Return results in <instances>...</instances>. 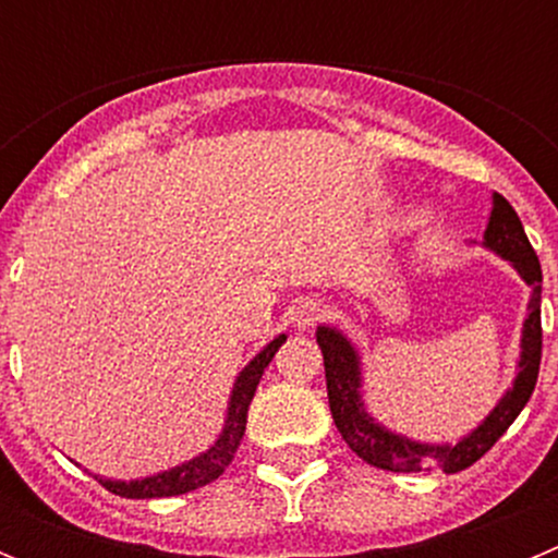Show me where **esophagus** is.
I'll use <instances>...</instances> for the list:
<instances>
[{"label":"esophagus","instance_id":"esophagus-1","mask_svg":"<svg viewBox=\"0 0 558 558\" xmlns=\"http://www.w3.org/2000/svg\"><path fill=\"white\" fill-rule=\"evenodd\" d=\"M327 315V304L318 302V299H299V302L290 307V324L295 329H310L322 322Z\"/></svg>","mask_w":558,"mask_h":558}]
</instances>
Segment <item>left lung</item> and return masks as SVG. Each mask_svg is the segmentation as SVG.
I'll return each mask as SVG.
<instances>
[{
    "instance_id": "obj_1",
    "label": "left lung",
    "mask_w": 558,
    "mask_h": 558,
    "mask_svg": "<svg viewBox=\"0 0 558 558\" xmlns=\"http://www.w3.org/2000/svg\"><path fill=\"white\" fill-rule=\"evenodd\" d=\"M483 245L509 259L517 268V274L525 279L531 288L529 318L522 324V352H520V372H517L514 388L506 391V397L495 405V411L483 418L481 425L463 436L458 445H422L408 436L391 433L379 422H374L366 413V405L360 399V357L352 340H347L338 329L318 327L315 338L324 354V372H327V397L329 411H332L335 427L340 430L349 450L357 452L360 458L377 470L388 472H461L466 466L483 458L495 447L497 438L509 430V425L520 416L525 402L531 399L539 377V360H542V268L539 256L531 248L525 229L517 218L514 206L497 195L492 198V215Z\"/></svg>"
}]
</instances>
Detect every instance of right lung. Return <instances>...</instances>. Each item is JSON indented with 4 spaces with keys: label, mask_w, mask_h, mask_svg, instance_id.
Instances as JSON below:
<instances>
[{
    "label": "right lung",
    "mask_w": 558,
    "mask_h": 558,
    "mask_svg": "<svg viewBox=\"0 0 558 558\" xmlns=\"http://www.w3.org/2000/svg\"><path fill=\"white\" fill-rule=\"evenodd\" d=\"M288 335H279L251 360L248 366L240 372L234 383V391L229 399V413H226V427L220 433V438L206 452H201L198 458L181 463V466H172V470L159 472V475L142 477V481H106V477H97V481L106 486L108 492L120 497H131V500H150V497H172V495H186L192 489H201L206 483H211L215 477L223 475V470L234 458L236 447L243 441L245 433V418H248V405L254 399L256 386L263 379V372L268 368V363L274 360V354L279 352V347L284 343Z\"/></svg>",
    "instance_id": "obj_1"
}]
</instances>
